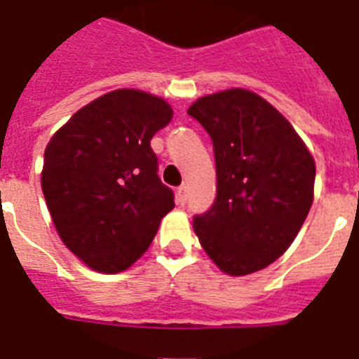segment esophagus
I'll list each match as a JSON object with an SVG mask.
<instances>
[{"mask_svg": "<svg viewBox=\"0 0 359 359\" xmlns=\"http://www.w3.org/2000/svg\"><path fill=\"white\" fill-rule=\"evenodd\" d=\"M176 201L177 205H185L187 203V187L182 185L176 190Z\"/></svg>", "mask_w": 359, "mask_h": 359, "instance_id": "34e87169", "label": "esophagus"}]
</instances>
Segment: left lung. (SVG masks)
I'll list each match as a JSON object with an SVG mask.
<instances>
[{
  "label": "left lung",
  "instance_id": "left-lung-1",
  "mask_svg": "<svg viewBox=\"0 0 359 359\" xmlns=\"http://www.w3.org/2000/svg\"><path fill=\"white\" fill-rule=\"evenodd\" d=\"M214 145L217 196L194 215L203 250L228 275L277 261L302 228L315 187V160L290 122L259 95L228 90L187 111Z\"/></svg>",
  "mask_w": 359,
  "mask_h": 359
}]
</instances>
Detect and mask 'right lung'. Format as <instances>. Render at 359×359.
I'll list each match as a JSON object with an SVG mask.
<instances>
[{
    "instance_id": "obj_1",
    "label": "right lung",
    "mask_w": 359,
    "mask_h": 359,
    "mask_svg": "<svg viewBox=\"0 0 359 359\" xmlns=\"http://www.w3.org/2000/svg\"><path fill=\"white\" fill-rule=\"evenodd\" d=\"M170 118L161 98L116 90L79 109L46 145L41 187L50 215L62 243L90 268L128 269L174 208L151 149Z\"/></svg>"
}]
</instances>
